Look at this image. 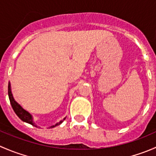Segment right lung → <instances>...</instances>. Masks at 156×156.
I'll return each mask as SVG.
<instances>
[{
	"label": "right lung",
	"instance_id": "add662e5",
	"mask_svg": "<svg viewBox=\"0 0 156 156\" xmlns=\"http://www.w3.org/2000/svg\"><path fill=\"white\" fill-rule=\"evenodd\" d=\"M8 96H9V99H10L11 106H12V109L14 110V112H15V113L16 114V115L18 116V117L20 118L22 121H23V122H26V123H29V124H30V125H33V126H34V127H37V125H35V123H34V121H33L31 115L30 114L29 112L26 111V110L22 107V106H20V105L17 103V102L15 101L13 97H12V91H11V86H10V82H9V84H8ZM65 119H66V118H64L63 120L60 121L59 122L56 123V125H52V126L50 127V128H53V127L57 126V125H59L61 123H62V122H63Z\"/></svg>",
	"mask_w": 156,
	"mask_h": 156
}]
</instances>
